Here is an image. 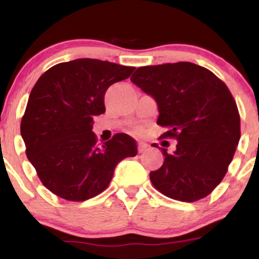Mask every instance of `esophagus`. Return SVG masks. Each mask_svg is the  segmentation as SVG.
Returning a JSON list of instances; mask_svg holds the SVG:
<instances>
[{
    "label": "esophagus",
    "mask_w": 259,
    "mask_h": 259,
    "mask_svg": "<svg viewBox=\"0 0 259 259\" xmlns=\"http://www.w3.org/2000/svg\"><path fill=\"white\" fill-rule=\"evenodd\" d=\"M138 148H139V152L140 153H144V152H146V151H147L148 145L145 144V142H139Z\"/></svg>",
    "instance_id": "esophagus-1"
}]
</instances>
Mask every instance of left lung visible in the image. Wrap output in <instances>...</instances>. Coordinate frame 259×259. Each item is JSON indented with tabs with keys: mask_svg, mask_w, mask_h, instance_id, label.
<instances>
[{
	"mask_svg": "<svg viewBox=\"0 0 259 259\" xmlns=\"http://www.w3.org/2000/svg\"><path fill=\"white\" fill-rule=\"evenodd\" d=\"M132 81L158 105L160 139L177 140L162 148L164 162L151 171L153 186L169 198L195 202L221 184L239 144L240 114L228 86L215 74L190 62L140 67Z\"/></svg>",
	"mask_w": 259,
	"mask_h": 259,
	"instance_id": "obj_1",
	"label": "left lung"
}]
</instances>
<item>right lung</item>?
<instances>
[{
    "instance_id": "obj_1",
    "label": "right lung",
    "mask_w": 259,
    "mask_h": 259,
    "mask_svg": "<svg viewBox=\"0 0 259 259\" xmlns=\"http://www.w3.org/2000/svg\"><path fill=\"white\" fill-rule=\"evenodd\" d=\"M135 68L80 58L58 63L38 78L29 96L20 134L37 177L52 194L67 201L95 197L111 183L121 159L135 157L138 145L115 134L100 145L94 117L106 112L105 94Z\"/></svg>"
}]
</instances>
